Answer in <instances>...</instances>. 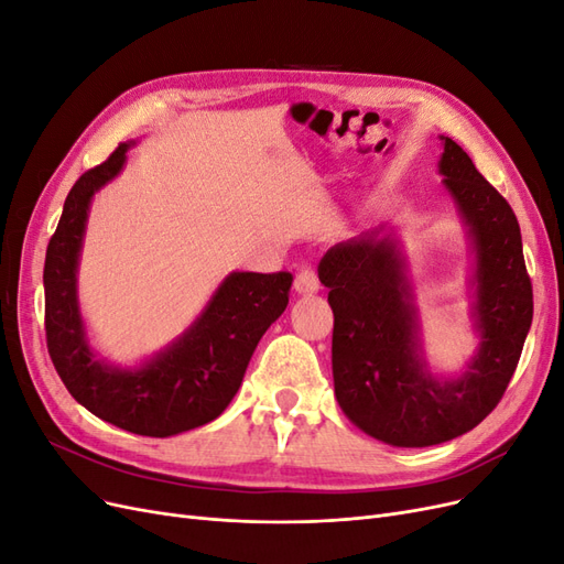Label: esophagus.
<instances>
[{
  "mask_svg": "<svg viewBox=\"0 0 564 564\" xmlns=\"http://www.w3.org/2000/svg\"><path fill=\"white\" fill-rule=\"evenodd\" d=\"M294 289L303 296H313L319 292V280H317V272L311 265H303L296 272V280H294Z\"/></svg>",
  "mask_w": 564,
  "mask_h": 564,
  "instance_id": "obj_1",
  "label": "esophagus"
}]
</instances>
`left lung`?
<instances>
[{"label": "left lung", "instance_id": "8db88e82", "mask_svg": "<svg viewBox=\"0 0 564 564\" xmlns=\"http://www.w3.org/2000/svg\"><path fill=\"white\" fill-rule=\"evenodd\" d=\"M437 172L473 253L470 322L477 348L456 377L433 373L414 284L388 224L322 256L317 275L334 311L332 371L344 414L392 447H431L473 431L499 404L532 327L518 218L464 148L440 135Z\"/></svg>", "mask_w": 564, "mask_h": 564}]
</instances>
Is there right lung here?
Instances as JSON below:
<instances>
[{
  "label": "right lung",
  "instance_id": "obj_1",
  "mask_svg": "<svg viewBox=\"0 0 564 564\" xmlns=\"http://www.w3.org/2000/svg\"><path fill=\"white\" fill-rule=\"evenodd\" d=\"M135 143H122L67 193L46 247V346L70 395L117 429L172 437L214 421L240 390L261 336L289 303L292 272L232 270L195 322L135 367L112 365L91 348L79 311L77 270L94 195L115 181Z\"/></svg>",
  "mask_w": 564,
  "mask_h": 564
}]
</instances>
